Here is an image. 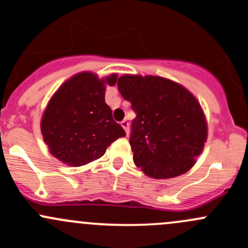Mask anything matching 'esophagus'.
Returning <instances> with one entry per match:
<instances>
[{"label": "esophagus", "instance_id": "esophagus-1", "mask_svg": "<svg viewBox=\"0 0 248 248\" xmlns=\"http://www.w3.org/2000/svg\"><path fill=\"white\" fill-rule=\"evenodd\" d=\"M121 126H122V128L124 129V132H126L127 136H128V131H129V122L127 121V120H124V121L121 122Z\"/></svg>", "mask_w": 248, "mask_h": 248}]
</instances>
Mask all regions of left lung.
I'll return each mask as SVG.
<instances>
[{"mask_svg": "<svg viewBox=\"0 0 248 248\" xmlns=\"http://www.w3.org/2000/svg\"><path fill=\"white\" fill-rule=\"evenodd\" d=\"M117 86L137 114L129 138L134 164L152 179L188 171L207 139V122L198 99L186 87L162 77L124 74Z\"/></svg>", "mask_w": 248, "mask_h": 248, "instance_id": "8db88e82", "label": "left lung"}]
</instances>
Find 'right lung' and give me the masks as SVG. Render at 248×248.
<instances>
[{
  "instance_id": "obj_1",
  "label": "right lung",
  "mask_w": 248,
  "mask_h": 248,
  "mask_svg": "<svg viewBox=\"0 0 248 248\" xmlns=\"http://www.w3.org/2000/svg\"><path fill=\"white\" fill-rule=\"evenodd\" d=\"M117 74L99 79L92 72L69 78L52 94L41 120V131L50 154L69 167L98 159L117 138L126 136L106 103L107 85Z\"/></svg>"
}]
</instances>
